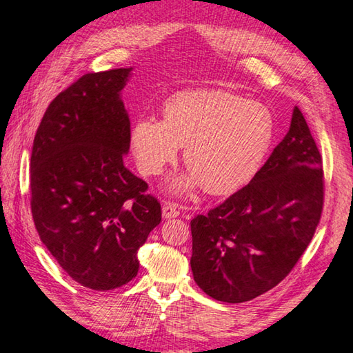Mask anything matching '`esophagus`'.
Returning <instances> with one entry per match:
<instances>
[{
	"mask_svg": "<svg viewBox=\"0 0 353 353\" xmlns=\"http://www.w3.org/2000/svg\"><path fill=\"white\" fill-rule=\"evenodd\" d=\"M162 213H163V218L165 219H170V218H177L181 212H179V208L176 204H172V202H166L162 208Z\"/></svg>",
	"mask_w": 353,
	"mask_h": 353,
	"instance_id": "34e87169",
	"label": "esophagus"
}]
</instances>
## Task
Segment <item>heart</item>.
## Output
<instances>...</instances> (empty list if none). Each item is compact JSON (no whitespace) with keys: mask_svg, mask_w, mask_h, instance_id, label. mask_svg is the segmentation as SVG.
Listing matches in <instances>:
<instances>
[{"mask_svg":"<svg viewBox=\"0 0 353 353\" xmlns=\"http://www.w3.org/2000/svg\"><path fill=\"white\" fill-rule=\"evenodd\" d=\"M276 135L272 113L227 90H187L163 105V119L137 118L130 146L139 170L157 176L174 162L179 146L190 174L176 190L202 185L208 194H230L252 181Z\"/></svg>","mask_w":353,"mask_h":353,"instance_id":"b5f03b06","label":"heart"}]
</instances>
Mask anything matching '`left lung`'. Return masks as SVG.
<instances>
[{
  "mask_svg": "<svg viewBox=\"0 0 353 353\" xmlns=\"http://www.w3.org/2000/svg\"><path fill=\"white\" fill-rule=\"evenodd\" d=\"M324 207L322 157L299 107L285 139L246 187L191 219V271L221 302L252 301L288 276Z\"/></svg>",
  "mask_w": 353,
  "mask_h": 353,
  "instance_id": "8db88e82",
  "label": "left lung"
}]
</instances>
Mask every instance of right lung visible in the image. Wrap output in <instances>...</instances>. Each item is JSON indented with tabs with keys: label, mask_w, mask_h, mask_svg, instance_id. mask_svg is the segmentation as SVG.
Instances as JSON below:
<instances>
[{
	"label": "right lung",
	"mask_w": 353,
	"mask_h": 353,
	"mask_svg": "<svg viewBox=\"0 0 353 353\" xmlns=\"http://www.w3.org/2000/svg\"><path fill=\"white\" fill-rule=\"evenodd\" d=\"M132 68L87 73L48 105L34 137L31 212L41 243L82 286L109 291L139 272L162 221L157 198L123 157L130 121L119 92Z\"/></svg>",
	"instance_id": "1"
}]
</instances>
